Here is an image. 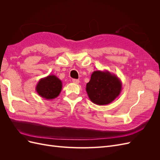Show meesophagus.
Returning <instances> with one entry per match:
<instances>
[{
  "mask_svg": "<svg viewBox=\"0 0 160 160\" xmlns=\"http://www.w3.org/2000/svg\"><path fill=\"white\" fill-rule=\"evenodd\" d=\"M72 81L73 82V83H75V84H79V79H72Z\"/></svg>",
  "mask_w": 160,
  "mask_h": 160,
  "instance_id": "esophagus-1",
  "label": "esophagus"
}]
</instances>
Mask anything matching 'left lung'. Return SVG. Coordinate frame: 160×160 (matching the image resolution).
I'll use <instances>...</instances> for the list:
<instances>
[{
  "label": "left lung",
  "mask_w": 160,
  "mask_h": 160,
  "mask_svg": "<svg viewBox=\"0 0 160 160\" xmlns=\"http://www.w3.org/2000/svg\"><path fill=\"white\" fill-rule=\"evenodd\" d=\"M122 89V81L108 71H95L86 85L89 98L98 105H108L118 98Z\"/></svg>",
  "instance_id": "1"
}]
</instances>
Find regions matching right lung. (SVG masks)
<instances>
[{"instance_id":"obj_1","label":"right lung","mask_w":160,"mask_h":160,"mask_svg":"<svg viewBox=\"0 0 160 160\" xmlns=\"http://www.w3.org/2000/svg\"><path fill=\"white\" fill-rule=\"evenodd\" d=\"M62 81L54 75L42 78L36 86L37 93L45 99H52L59 96L62 89Z\"/></svg>"}]
</instances>
